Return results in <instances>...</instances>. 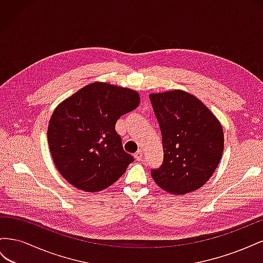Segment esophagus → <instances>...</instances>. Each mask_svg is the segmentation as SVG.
<instances>
[{
  "label": "esophagus",
  "mask_w": 263,
  "mask_h": 263,
  "mask_svg": "<svg viewBox=\"0 0 263 263\" xmlns=\"http://www.w3.org/2000/svg\"><path fill=\"white\" fill-rule=\"evenodd\" d=\"M135 159H136L137 161H140L142 159V151L141 150H138L136 154H135Z\"/></svg>",
  "instance_id": "34e87169"
}]
</instances>
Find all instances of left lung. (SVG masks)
I'll list each match as a JSON object with an SVG mask.
<instances>
[{"instance_id":"obj_1","label":"left lung","mask_w":263,"mask_h":263,"mask_svg":"<svg viewBox=\"0 0 263 263\" xmlns=\"http://www.w3.org/2000/svg\"><path fill=\"white\" fill-rule=\"evenodd\" d=\"M162 135L163 162L151 177L171 194H186L213 176L224 151L218 119L194 95L173 90L149 95Z\"/></svg>"}]
</instances>
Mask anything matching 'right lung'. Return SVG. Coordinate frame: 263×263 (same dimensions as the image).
<instances>
[{
	"instance_id": "1",
	"label": "right lung",
	"mask_w": 263,
	"mask_h": 263,
	"mask_svg": "<svg viewBox=\"0 0 263 263\" xmlns=\"http://www.w3.org/2000/svg\"><path fill=\"white\" fill-rule=\"evenodd\" d=\"M139 102L136 91L94 82L55 107L47 137L55 168L70 184L99 192L123 176L134 157L124 151L115 124Z\"/></svg>"
}]
</instances>
